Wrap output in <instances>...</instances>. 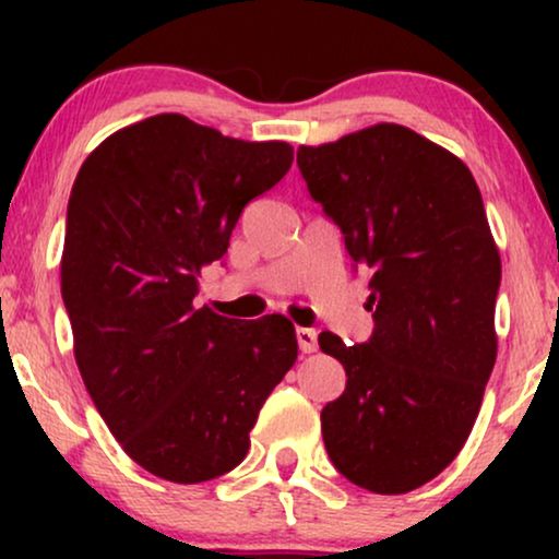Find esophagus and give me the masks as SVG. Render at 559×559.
Masks as SVG:
<instances>
[{
    "label": "esophagus",
    "instance_id": "obj_1",
    "mask_svg": "<svg viewBox=\"0 0 559 559\" xmlns=\"http://www.w3.org/2000/svg\"><path fill=\"white\" fill-rule=\"evenodd\" d=\"M297 346H300L302 354H316L318 333L312 328H297Z\"/></svg>",
    "mask_w": 559,
    "mask_h": 559
}]
</instances>
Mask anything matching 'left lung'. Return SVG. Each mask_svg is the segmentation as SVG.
Segmentation results:
<instances>
[{"label":"left lung","instance_id":"left-lung-1","mask_svg":"<svg viewBox=\"0 0 559 559\" xmlns=\"http://www.w3.org/2000/svg\"><path fill=\"white\" fill-rule=\"evenodd\" d=\"M297 165L373 310L366 343L318 335L348 377L320 415L325 450L366 491H415L461 453L496 364L501 257L480 190L461 157L386 121L302 144Z\"/></svg>","mask_w":559,"mask_h":559}]
</instances>
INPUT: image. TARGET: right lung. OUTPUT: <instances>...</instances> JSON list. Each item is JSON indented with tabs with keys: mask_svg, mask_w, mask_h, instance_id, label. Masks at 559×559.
Masks as SVG:
<instances>
[{
	"mask_svg": "<svg viewBox=\"0 0 559 559\" xmlns=\"http://www.w3.org/2000/svg\"><path fill=\"white\" fill-rule=\"evenodd\" d=\"M287 142H243L157 114L98 144L68 201L60 293L79 371L114 438L173 484L236 468L297 358L285 316L195 308L243 205L293 165Z\"/></svg>",
	"mask_w": 559,
	"mask_h": 559,
	"instance_id": "add662e5",
	"label": "right lung"
}]
</instances>
